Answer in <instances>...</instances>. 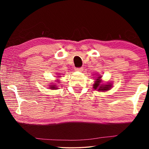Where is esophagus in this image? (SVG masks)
I'll return each instance as SVG.
<instances>
[{
	"instance_id": "esophagus-1",
	"label": "esophagus",
	"mask_w": 149,
	"mask_h": 149,
	"mask_svg": "<svg viewBox=\"0 0 149 149\" xmlns=\"http://www.w3.org/2000/svg\"><path fill=\"white\" fill-rule=\"evenodd\" d=\"M75 71H77V72H81L84 70V68H83V67H81V68H75Z\"/></svg>"
}]
</instances>
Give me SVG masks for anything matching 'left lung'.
Listing matches in <instances>:
<instances>
[{
	"label": "left lung",
	"instance_id": "left-lung-1",
	"mask_svg": "<svg viewBox=\"0 0 149 149\" xmlns=\"http://www.w3.org/2000/svg\"><path fill=\"white\" fill-rule=\"evenodd\" d=\"M101 77H98L97 79V81H95V84H93V88L95 89H98V91H107L110 89V87H112L111 85L107 84V85H101L100 84V81H101L100 80V78Z\"/></svg>",
	"mask_w": 149,
	"mask_h": 149
}]
</instances>
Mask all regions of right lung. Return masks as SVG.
Instances as JSON below:
<instances>
[{"mask_svg": "<svg viewBox=\"0 0 149 149\" xmlns=\"http://www.w3.org/2000/svg\"><path fill=\"white\" fill-rule=\"evenodd\" d=\"M50 89H56V88L55 87V85H53V86L50 87Z\"/></svg>", "mask_w": 149, "mask_h": 149, "instance_id": "right-lung-1", "label": "right lung"}]
</instances>
